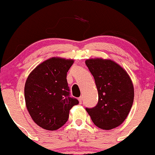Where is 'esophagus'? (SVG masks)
Instances as JSON below:
<instances>
[{"label": "esophagus", "mask_w": 155, "mask_h": 155, "mask_svg": "<svg viewBox=\"0 0 155 155\" xmlns=\"http://www.w3.org/2000/svg\"><path fill=\"white\" fill-rule=\"evenodd\" d=\"M78 100H79L80 104H81V103H82V101H83V97L81 96L80 98H78Z\"/></svg>", "instance_id": "obj_1"}]
</instances>
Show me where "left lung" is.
<instances>
[{
	"mask_svg": "<svg viewBox=\"0 0 155 155\" xmlns=\"http://www.w3.org/2000/svg\"><path fill=\"white\" fill-rule=\"evenodd\" d=\"M85 63L98 92L96 106L86 110L99 128H115L125 120L131 109L134 97L131 79L122 67L111 60L89 59Z\"/></svg>",
	"mask_w": 155,
	"mask_h": 155,
	"instance_id": "8db88e82",
	"label": "left lung"
}]
</instances>
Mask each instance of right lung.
Returning a JSON list of instances; mask_svg holds the SVG:
<instances>
[{
	"label": "right lung",
	"mask_w": 155,
	"mask_h": 155,
	"mask_svg": "<svg viewBox=\"0 0 155 155\" xmlns=\"http://www.w3.org/2000/svg\"><path fill=\"white\" fill-rule=\"evenodd\" d=\"M73 60L52 57L30 72L25 86V98L30 116L39 127L48 130L61 127L69 110L79 101L70 97L67 72Z\"/></svg>",
	"instance_id": "add662e5"
}]
</instances>
